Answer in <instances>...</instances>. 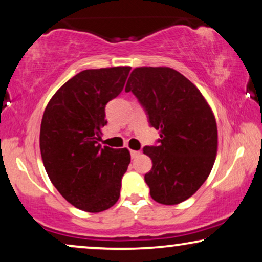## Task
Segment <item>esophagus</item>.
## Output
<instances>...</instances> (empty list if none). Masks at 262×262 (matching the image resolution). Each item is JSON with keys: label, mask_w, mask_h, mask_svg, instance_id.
Here are the masks:
<instances>
[{"label": "esophagus", "mask_w": 262, "mask_h": 262, "mask_svg": "<svg viewBox=\"0 0 262 262\" xmlns=\"http://www.w3.org/2000/svg\"><path fill=\"white\" fill-rule=\"evenodd\" d=\"M130 154L132 159H135V157H137L139 154H141V151H138V150H130Z\"/></svg>", "instance_id": "obj_1"}]
</instances>
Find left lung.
Listing matches in <instances>:
<instances>
[{
    "mask_svg": "<svg viewBox=\"0 0 262 262\" xmlns=\"http://www.w3.org/2000/svg\"><path fill=\"white\" fill-rule=\"evenodd\" d=\"M125 92L145 110L150 126L160 131L159 145L144 146L152 161L144 175L155 202L175 205L198 191L211 173L217 154V125L199 89L167 67L136 68Z\"/></svg>",
    "mask_w": 262,
    "mask_h": 262,
    "instance_id": "8db88e82",
    "label": "left lung"
}]
</instances>
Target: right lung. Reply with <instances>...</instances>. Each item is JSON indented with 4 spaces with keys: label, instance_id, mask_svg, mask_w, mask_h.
<instances>
[{
    "label": "right lung",
    "instance_id": "add662e5",
    "mask_svg": "<svg viewBox=\"0 0 262 262\" xmlns=\"http://www.w3.org/2000/svg\"><path fill=\"white\" fill-rule=\"evenodd\" d=\"M130 67L83 70L66 82L46 106L40 152L50 180L71 205L101 212L118 202L131 156L126 148L99 144L105 107L123 91Z\"/></svg>",
    "mask_w": 262,
    "mask_h": 262
}]
</instances>
